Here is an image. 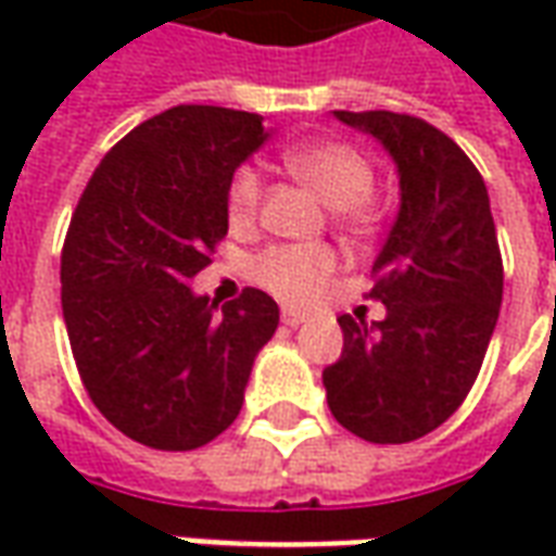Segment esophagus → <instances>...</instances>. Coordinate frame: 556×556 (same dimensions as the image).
<instances>
[{
	"label": "esophagus",
	"mask_w": 556,
	"mask_h": 556,
	"mask_svg": "<svg viewBox=\"0 0 556 556\" xmlns=\"http://www.w3.org/2000/svg\"><path fill=\"white\" fill-rule=\"evenodd\" d=\"M279 318H282V325H289V327H301L303 321H306V315L298 313V309H291V306H282Z\"/></svg>",
	"instance_id": "34e87169"
}]
</instances>
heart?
<instances>
[{
  "label": "heart",
  "instance_id": "heart-1",
  "mask_svg": "<svg viewBox=\"0 0 556 556\" xmlns=\"http://www.w3.org/2000/svg\"><path fill=\"white\" fill-rule=\"evenodd\" d=\"M282 160L294 178L313 187L321 202L345 211L349 217H363V202L375 190V169L357 148L337 139H315L282 151ZM265 181L255 166H241L231 175L226 207L235 226H247L258 217ZM339 255L325 243H277L255 255L253 279L286 303H313L337 277Z\"/></svg>",
  "mask_w": 556,
  "mask_h": 556
}]
</instances>
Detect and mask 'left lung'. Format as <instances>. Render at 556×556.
Wrapping results in <instances>:
<instances>
[{
  "label": "left lung",
  "mask_w": 556,
  "mask_h": 556,
  "mask_svg": "<svg viewBox=\"0 0 556 556\" xmlns=\"http://www.w3.org/2000/svg\"><path fill=\"white\" fill-rule=\"evenodd\" d=\"M337 118L384 142L402 207L372 265L387 318H339L327 405L363 441L408 443L453 417L482 369L503 301L497 229L482 175L443 130L390 110Z\"/></svg>",
  "instance_id": "obj_1"
}]
</instances>
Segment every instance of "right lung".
<instances>
[{"mask_svg": "<svg viewBox=\"0 0 556 556\" xmlns=\"http://www.w3.org/2000/svg\"><path fill=\"white\" fill-rule=\"evenodd\" d=\"M267 139L255 113L181 103L134 127L79 195L62 247V315L86 393L130 441L184 453L241 414L279 306L223 303L190 279L229 231L235 169Z\"/></svg>", "mask_w": 556, "mask_h": 556, "instance_id": "obj_1", "label": "right lung"}]
</instances>
